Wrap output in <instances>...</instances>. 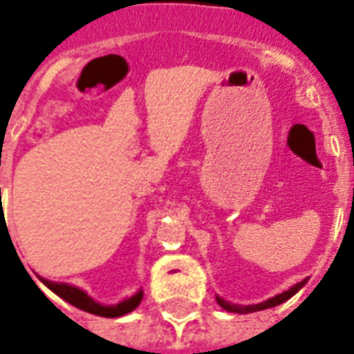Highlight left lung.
Instances as JSON below:
<instances>
[{
  "label": "left lung",
  "instance_id": "left-lung-1",
  "mask_svg": "<svg viewBox=\"0 0 354 354\" xmlns=\"http://www.w3.org/2000/svg\"><path fill=\"white\" fill-rule=\"evenodd\" d=\"M305 285H307V279H303L301 283H296V285L290 286V288L283 292V294H277V296L270 297V299H266V301H263V303H255V305H233V303L226 301V299H222V297H218V296H216V301H218V305H221L224 310H227V313H236V314L257 313V310L277 307V305H281V303H285L286 299H290L294 294H297V292L301 290Z\"/></svg>",
  "mask_w": 354,
  "mask_h": 354
}]
</instances>
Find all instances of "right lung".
Instances as JSON below:
<instances>
[{
	"instance_id": "1",
	"label": "right lung",
	"mask_w": 354,
	"mask_h": 354,
	"mask_svg": "<svg viewBox=\"0 0 354 354\" xmlns=\"http://www.w3.org/2000/svg\"><path fill=\"white\" fill-rule=\"evenodd\" d=\"M38 279H40L49 290L62 297L64 301L71 303L73 307L80 308V310L95 314V316H102V318H119V316H124V314L132 313L133 308L138 307L139 303H141V299H143V290H138L133 296L122 299L118 305H102V303L95 301L93 297L88 296V294H86L82 288H79V286L69 285V283H57V281L44 279L40 275H38Z\"/></svg>"
}]
</instances>
